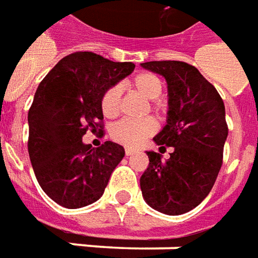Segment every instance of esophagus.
Masks as SVG:
<instances>
[{"label":"esophagus","instance_id":"1","mask_svg":"<svg viewBox=\"0 0 258 258\" xmlns=\"http://www.w3.org/2000/svg\"><path fill=\"white\" fill-rule=\"evenodd\" d=\"M134 152H136V150H133V148H125V155H127V157L133 155Z\"/></svg>","mask_w":258,"mask_h":258}]
</instances>
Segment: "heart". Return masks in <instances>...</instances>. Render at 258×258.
<instances>
[{
  "label": "heart",
  "instance_id": "heart-1",
  "mask_svg": "<svg viewBox=\"0 0 258 258\" xmlns=\"http://www.w3.org/2000/svg\"><path fill=\"white\" fill-rule=\"evenodd\" d=\"M131 87L144 99L155 101L162 94V83L158 76L152 73H141L131 82ZM120 87L111 86L108 87L103 97H101V113L107 118H113L120 113ZM152 108L157 110V106L152 104ZM157 131V122L152 118H144L141 121H131V120H121L115 122L110 130L111 138L125 147H137L151 137Z\"/></svg>",
  "mask_w": 258,
  "mask_h": 258
}]
</instances>
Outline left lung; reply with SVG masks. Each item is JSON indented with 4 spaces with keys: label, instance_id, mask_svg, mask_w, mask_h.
Instances as JSON below:
<instances>
[{
    "label": "left lung",
    "instance_id": "8db88e82",
    "mask_svg": "<svg viewBox=\"0 0 258 258\" xmlns=\"http://www.w3.org/2000/svg\"><path fill=\"white\" fill-rule=\"evenodd\" d=\"M141 66L166 80V124L154 143L159 151L172 147V152L164 161L158 152L147 151L150 164L140 186L152 209L178 216L195 209L215 185L227 138L225 103L195 66L178 60Z\"/></svg>",
    "mask_w": 258,
    "mask_h": 258
}]
</instances>
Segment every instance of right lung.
<instances>
[{"instance_id": "1", "label": "right lung", "mask_w": 258, "mask_h": 258, "mask_svg": "<svg viewBox=\"0 0 258 258\" xmlns=\"http://www.w3.org/2000/svg\"><path fill=\"white\" fill-rule=\"evenodd\" d=\"M131 62H111L93 52L64 56L38 86L28 113V152L46 195L63 208L79 209L104 194L124 158L120 144H85L86 131L103 128L101 97L134 72Z\"/></svg>"}]
</instances>
